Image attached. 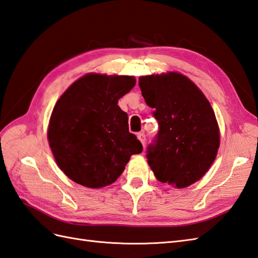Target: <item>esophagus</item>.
<instances>
[{"mask_svg":"<svg viewBox=\"0 0 258 258\" xmlns=\"http://www.w3.org/2000/svg\"><path fill=\"white\" fill-rule=\"evenodd\" d=\"M137 139L141 141V143L143 144V146H145V143H146V135L144 132H141V133L137 134Z\"/></svg>","mask_w":258,"mask_h":258,"instance_id":"esophagus-1","label":"esophagus"}]
</instances>
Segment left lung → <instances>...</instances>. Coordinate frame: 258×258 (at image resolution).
I'll return each mask as SVG.
<instances>
[{
	"mask_svg": "<svg viewBox=\"0 0 258 258\" xmlns=\"http://www.w3.org/2000/svg\"><path fill=\"white\" fill-rule=\"evenodd\" d=\"M140 88L159 125L147 147L148 165L160 182L188 187L205 175L217 156L220 133L212 106L180 74L141 77Z\"/></svg>",
	"mask_w": 258,
	"mask_h": 258,
	"instance_id": "obj_1",
	"label": "left lung"
}]
</instances>
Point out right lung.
Wrapping results in <instances>:
<instances>
[{"label": "right lung", "instance_id": "1", "mask_svg": "<svg viewBox=\"0 0 258 258\" xmlns=\"http://www.w3.org/2000/svg\"><path fill=\"white\" fill-rule=\"evenodd\" d=\"M135 78L90 74L78 79L53 107L48 141L57 164L75 182L102 188L122 175L130 157L143 152L130 133L118 99Z\"/></svg>", "mask_w": 258, "mask_h": 258}]
</instances>
